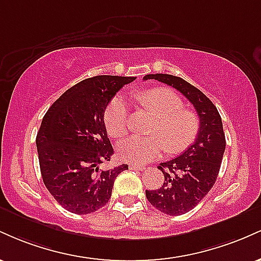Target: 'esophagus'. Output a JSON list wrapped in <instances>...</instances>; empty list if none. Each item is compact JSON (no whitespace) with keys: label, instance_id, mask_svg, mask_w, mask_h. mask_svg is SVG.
Returning <instances> with one entry per match:
<instances>
[{"label":"esophagus","instance_id":"esophagus-1","mask_svg":"<svg viewBox=\"0 0 261 261\" xmlns=\"http://www.w3.org/2000/svg\"><path fill=\"white\" fill-rule=\"evenodd\" d=\"M130 169H135V170H143V169H145V166H142V164H136V163H133V164H130Z\"/></svg>","mask_w":261,"mask_h":261}]
</instances>
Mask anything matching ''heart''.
I'll return each mask as SVG.
<instances>
[{
    "mask_svg": "<svg viewBox=\"0 0 261 261\" xmlns=\"http://www.w3.org/2000/svg\"><path fill=\"white\" fill-rule=\"evenodd\" d=\"M141 104L152 110L157 119L149 128V136L133 135L116 146L119 158L134 163H146L154 160L164 148L169 153H179L194 142L199 133L196 114L182 109L184 104L174 92L154 88L137 97ZM104 126L109 136L120 137L127 128V103L116 94L104 110Z\"/></svg>",
    "mask_w": 261,
    "mask_h": 261,
    "instance_id": "1",
    "label": "heart"
}]
</instances>
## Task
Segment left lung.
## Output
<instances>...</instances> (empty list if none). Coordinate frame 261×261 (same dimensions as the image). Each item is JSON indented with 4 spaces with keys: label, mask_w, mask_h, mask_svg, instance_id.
<instances>
[{
    "label": "left lung",
    "mask_w": 261,
    "mask_h": 261,
    "mask_svg": "<svg viewBox=\"0 0 261 261\" xmlns=\"http://www.w3.org/2000/svg\"><path fill=\"white\" fill-rule=\"evenodd\" d=\"M143 80H157L179 91L195 108L200 128L193 145L180 155L160 163L164 182L160 189L146 190L155 208L170 216L187 214L211 190L220 172L226 148L222 119L217 108L201 91L173 74H146Z\"/></svg>",
    "instance_id": "obj_1"
}]
</instances>
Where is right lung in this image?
Here are the masks:
<instances>
[{
  "mask_svg": "<svg viewBox=\"0 0 261 261\" xmlns=\"http://www.w3.org/2000/svg\"><path fill=\"white\" fill-rule=\"evenodd\" d=\"M135 77L95 76L67 89L45 114L37 135L43 181L62 207L77 215L97 211L112 196L114 181L127 164L101 170L114 153L104 110Z\"/></svg>",
  "mask_w": 261,
  "mask_h": 261,
  "instance_id": "1",
  "label": "right lung"
}]
</instances>
